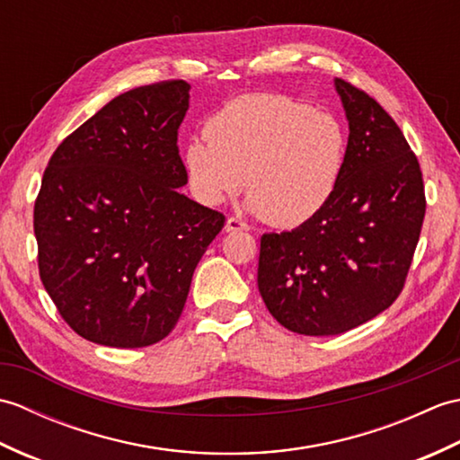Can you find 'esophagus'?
Here are the masks:
<instances>
[{
    "instance_id": "esophagus-1",
    "label": "esophagus",
    "mask_w": 460,
    "mask_h": 460,
    "mask_svg": "<svg viewBox=\"0 0 460 460\" xmlns=\"http://www.w3.org/2000/svg\"><path fill=\"white\" fill-rule=\"evenodd\" d=\"M249 225L245 221H241L239 217H229L227 223H225V231H247Z\"/></svg>"
}]
</instances>
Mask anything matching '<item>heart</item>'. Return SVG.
Returning <instances> with one entry per match:
<instances>
[{
	"instance_id": "heart-1",
	"label": "heart",
	"mask_w": 460,
	"mask_h": 460,
	"mask_svg": "<svg viewBox=\"0 0 460 460\" xmlns=\"http://www.w3.org/2000/svg\"><path fill=\"white\" fill-rule=\"evenodd\" d=\"M191 138L183 165L193 198L221 205L247 181L249 209L275 227L310 221L334 195L346 162V134L328 112L277 93L233 99Z\"/></svg>"
}]
</instances>
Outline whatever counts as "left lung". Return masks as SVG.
<instances>
[{"instance_id": "obj_1", "label": "left lung", "mask_w": 460, "mask_h": 460, "mask_svg": "<svg viewBox=\"0 0 460 460\" xmlns=\"http://www.w3.org/2000/svg\"><path fill=\"white\" fill-rule=\"evenodd\" d=\"M349 124L346 162L330 201L310 221L261 237L259 292L279 324L336 336L402 295L425 219L417 155L379 102L336 79Z\"/></svg>"}]
</instances>
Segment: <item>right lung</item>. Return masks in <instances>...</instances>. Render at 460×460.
Masks as SVG:
<instances>
[{
    "label": "right lung",
    "instance_id": "add662e5",
    "mask_svg": "<svg viewBox=\"0 0 460 460\" xmlns=\"http://www.w3.org/2000/svg\"><path fill=\"white\" fill-rule=\"evenodd\" d=\"M190 84L138 86L58 144L35 199L39 277L84 340L144 348L178 324L225 215L180 191Z\"/></svg>",
    "mask_w": 460,
    "mask_h": 460
}]
</instances>
